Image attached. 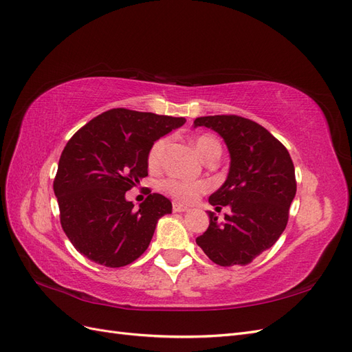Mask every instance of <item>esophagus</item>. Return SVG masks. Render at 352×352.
Wrapping results in <instances>:
<instances>
[{"instance_id": "1", "label": "esophagus", "mask_w": 352, "mask_h": 352, "mask_svg": "<svg viewBox=\"0 0 352 352\" xmlns=\"http://www.w3.org/2000/svg\"><path fill=\"white\" fill-rule=\"evenodd\" d=\"M173 209H174V212H187V210L190 209L188 206H186V205H182V204H174L173 205Z\"/></svg>"}]
</instances>
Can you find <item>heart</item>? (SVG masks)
I'll list each match as a JSON object with an SVG mask.
<instances>
[{
	"instance_id": "obj_1",
	"label": "heart",
	"mask_w": 352,
	"mask_h": 352,
	"mask_svg": "<svg viewBox=\"0 0 352 352\" xmlns=\"http://www.w3.org/2000/svg\"><path fill=\"white\" fill-rule=\"evenodd\" d=\"M166 144H168L166 138H159L153 143V146L150 147L147 162L152 169H157L160 165H162V155ZM193 146L196 148V152L200 155V157H204L205 160H208L215 153H221V144L218 140L208 134L199 135L197 138H195ZM162 188L165 193H168L170 197L175 199L177 202L192 204L200 195L208 192L209 184L205 182H184V179L169 178L162 183Z\"/></svg>"
}]
</instances>
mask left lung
Returning a JSON list of instances; mask_svg holds the SVG:
<instances>
[{
    "instance_id": "obj_1",
    "label": "left lung",
    "mask_w": 352,
    "mask_h": 352,
    "mask_svg": "<svg viewBox=\"0 0 352 352\" xmlns=\"http://www.w3.org/2000/svg\"><path fill=\"white\" fill-rule=\"evenodd\" d=\"M193 125L214 129L228 148L227 179L209 196V204L232 209L224 223L209 212V227L196 243L221 267L248 265L285 232L296 195L294 162L286 147L250 119L202 116Z\"/></svg>"
}]
</instances>
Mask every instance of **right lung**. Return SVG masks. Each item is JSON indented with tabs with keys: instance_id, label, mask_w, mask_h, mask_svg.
<instances>
[{
	"instance_id": "right-lung-1",
	"label": "right lung",
	"mask_w": 352,
	"mask_h": 352,
	"mask_svg": "<svg viewBox=\"0 0 352 352\" xmlns=\"http://www.w3.org/2000/svg\"><path fill=\"white\" fill-rule=\"evenodd\" d=\"M184 122V118L112 109L69 140L53 187L63 232L79 254L110 268L144 254L159 218L173 212V204L152 193L135 210L125 193L147 177L148 150L156 140Z\"/></svg>"
}]
</instances>
